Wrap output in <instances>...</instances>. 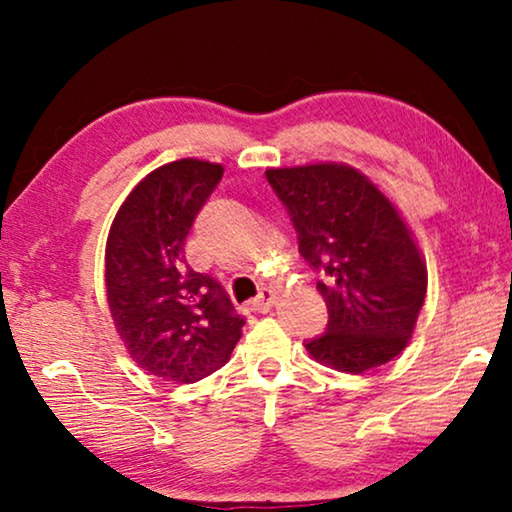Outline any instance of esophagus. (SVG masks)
<instances>
[{"label":"esophagus","mask_w":512,"mask_h":512,"mask_svg":"<svg viewBox=\"0 0 512 512\" xmlns=\"http://www.w3.org/2000/svg\"><path fill=\"white\" fill-rule=\"evenodd\" d=\"M275 300H277L275 289H270V286H263V289L258 291V296L254 298V303H251V307H254L256 312H270V307L275 305Z\"/></svg>","instance_id":"34e87169"}]
</instances>
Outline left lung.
<instances>
[{"mask_svg":"<svg viewBox=\"0 0 512 512\" xmlns=\"http://www.w3.org/2000/svg\"><path fill=\"white\" fill-rule=\"evenodd\" d=\"M321 272L328 328L307 340L314 361L361 375L408 347L426 296V261L394 202L345 163L265 170Z\"/></svg>","mask_w":512,"mask_h":512,"instance_id":"left-lung-1","label":"left lung"}]
</instances>
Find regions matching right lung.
Returning <instances> with one entry per match:
<instances>
[{
	"label": "right lung",
	"instance_id": "1",
	"mask_svg": "<svg viewBox=\"0 0 512 512\" xmlns=\"http://www.w3.org/2000/svg\"><path fill=\"white\" fill-rule=\"evenodd\" d=\"M223 165L181 158L132 188L109 228L104 284L116 333L149 375L188 384L228 363L244 319L221 284L186 263L195 216Z\"/></svg>",
	"mask_w": 512,
	"mask_h": 512
}]
</instances>
